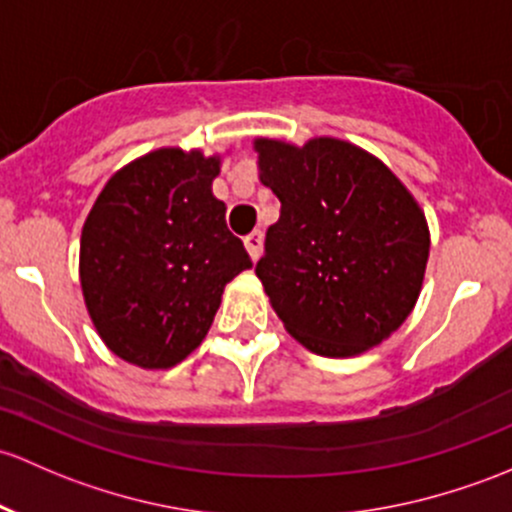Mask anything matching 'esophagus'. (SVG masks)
<instances>
[{
	"label": "esophagus",
	"instance_id": "1",
	"mask_svg": "<svg viewBox=\"0 0 512 512\" xmlns=\"http://www.w3.org/2000/svg\"><path fill=\"white\" fill-rule=\"evenodd\" d=\"M245 247H247V252H250L252 260H257V257L262 255V233H260V230H255V233L247 235Z\"/></svg>",
	"mask_w": 512,
	"mask_h": 512
}]
</instances>
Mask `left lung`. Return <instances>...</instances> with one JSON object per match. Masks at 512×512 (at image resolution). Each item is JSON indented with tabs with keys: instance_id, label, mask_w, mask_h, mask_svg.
Segmentation results:
<instances>
[{
	"instance_id": "obj_1",
	"label": "left lung",
	"mask_w": 512,
	"mask_h": 512,
	"mask_svg": "<svg viewBox=\"0 0 512 512\" xmlns=\"http://www.w3.org/2000/svg\"><path fill=\"white\" fill-rule=\"evenodd\" d=\"M255 149L260 181L282 203L255 267L272 309L319 355L378 346L422 289L429 230L417 201L383 161L341 139H257Z\"/></svg>"
}]
</instances>
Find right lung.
Returning <instances> with one entry per match:
<instances>
[{"mask_svg":"<svg viewBox=\"0 0 512 512\" xmlns=\"http://www.w3.org/2000/svg\"><path fill=\"white\" fill-rule=\"evenodd\" d=\"M218 171V157L157 149L117 171L85 220V306L127 363H181L206 338L225 284L252 267L211 191Z\"/></svg>","mask_w":512,"mask_h":512,"instance_id":"right-lung-1","label":"right lung"}]
</instances>
